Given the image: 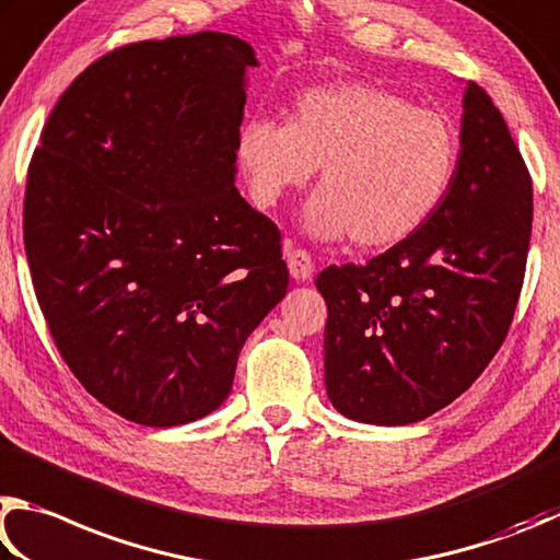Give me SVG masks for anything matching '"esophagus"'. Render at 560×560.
<instances>
[{
    "label": "esophagus",
    "mask_w": 560,
    "mask_h": 560,
    "mask_svg": "<svg viewBox=\"0 0 560 560\" xmlns=\"http://www.w3.org/2000/svg\"><path fill=\"white\" fill-rule=\"evenodd\" d=\"M288 270L292 280L305 282L312 278V272H315V262H312L307 250H292L288 255Z\"/></svg>",
    "instance_id": "1"
}]
</instances>
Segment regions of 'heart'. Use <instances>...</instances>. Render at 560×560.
<instances>
[{
    "instance_id": "b5f03b06",
    "label": "heart",
    "mask_w": 560,
    "mask_h": 560,
    "mask_svg": "<svg viewBox=\"0 0 560 560\" xmlns=\"http://www.w3.org/2000/svg\"><path fill=\"white\" fill-rule=\"evenodd\" d=\"M459 160L447 115L366 81L305 88L288 122L255 115L235 135L255 206L272 209L322 166L305 229L317 241L351 235L359 248H390L423 229L453 191Z\"/></svg>"
}]
</instances>
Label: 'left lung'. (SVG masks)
Here are the masks:
<instances>
[{
    "label": "left lung",
    "instance_id": "left-lung-1",
    "mask_svg": "<svg viewBox=\"0 0 560 560\" xmlns=\"http://www.w3.org/2000/svg\"><path fill=\"white\" fill-rule=\"evenodd\" d=\"M457 182L433 219L366 265L317 275L325 384L341 416L410 425L453 404L502 347L532 238V179L499 107L465 85Z\"/></svg>",
    "mask_w": 560,
    "mask_h": 560
}]
</instances>
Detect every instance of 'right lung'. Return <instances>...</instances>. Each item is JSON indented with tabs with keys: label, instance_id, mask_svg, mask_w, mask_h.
<instances>
[{
	"label": "right lung",
	"instance_id": "obj_1",
	"mask_svg": "<svg viewBox=\"0 0 560 560\" xmlns=\"http://www.w3.org/2000/svg\"><path fill=\"white\" fill-rule=\"evenodd\" d=\"M255 66L223 32L117 48L58 97L28 166L38 305L88 394L132 423L213 413L288 292L280 231L235 189Z\"/></svg>",
	"mask_w": 560,
	"mask_h": 560
}]
</instances>
